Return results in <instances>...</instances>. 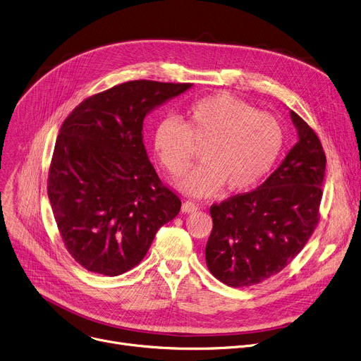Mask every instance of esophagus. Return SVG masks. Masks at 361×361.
Masks as SVG:
<instances>
[{"mask_svg": "<svg viewBox=\"0 0 361 361\" xmlns=\"http://www.w3.org/2000/svg\"><path fill=\"white\" fill-rule=\"evenodd\" d=\"M198 209V205L192 201H185L182 204V213L185 214H189V213H195V211Z\"/></svg>", "mask_w": 361, "mask_h": 361, "instance_id": "34e87169", "label": "esophagus"}]
</instances>
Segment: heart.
Here are the masks:
<instances>
[{
  "label": "heart",
  "instance_id": "heart-1",
  "mask_svg": "<svg viewBox=\"0 0 361 361\" xmlns=\"http://www.w3.org/2000/svg\"><path fill=\"white\" fill-rule=\"evenodd\" d=\"M284 144L280 122L257 112L228 94L200 99L185 109V121L160 119L153 145L160 163L175 176L192 164L195 147H202V164L178 180L190 197H209L227 183L230 190H246L261 182L277 161Z\"/></svg>",
  "mask_w": 361,
  "mask_h": 361
}]
</instances>
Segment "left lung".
<instances>
[{
  "mask_svg": "<svg viewBox=\"0 0 361 361\" xmlns=\"http://www.w3.org/2000/svg\"><path fill=\"white\" fill-rule=\"evenodd\" d=\"M290 118L298 142L281 164L255 190L209 208L207 267L230 287L255 286L279 274L319 220L326 157L310 126L293 111Z\"/></svg>",
  "mask_w": 361,
  "mask_h": 361,
  "instance_id": "1",
  "label": "left lung"
}]
</instances>
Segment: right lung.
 Here are the masks:
<instances>
[{
	"mask_svg": "<svg viewBox=\"0 0 361 361\" xmlns=\"http://www.w3.org/2000/svg\"><path fill=\"white\" fill-rule=\"evenodd\" d=\"M192 84L135 80L94 94L63 121L48 197L71 257L116 277L138 265L180 200L161 185L142 141L144 118Z\"/></svg>",
	"mask_w": 361,
	"mask_h": 361,
	"instance_id": "right-lung-1",
	"label": "right lung"
}]
</instances>
